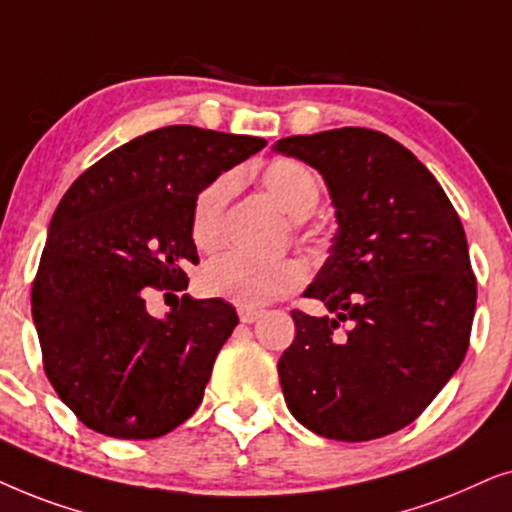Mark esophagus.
<instances>
[{
    "mask_svg": "<svg viewBox=\"0 0 512 512\" xmlns=\"http://www.w3.org/2000/svg\"><path fill=\"white\" fill-rule=\"evenodd\" d=\"M262 316V311L257 309H248V306H243V309H238V318H241V323H255L257 318Z\"/></svg>",
    "mask_w": 512,
    "mask_h": 512,
    "instance_id": "34e87169",
    "label": "esophagus"
}]
</instances>
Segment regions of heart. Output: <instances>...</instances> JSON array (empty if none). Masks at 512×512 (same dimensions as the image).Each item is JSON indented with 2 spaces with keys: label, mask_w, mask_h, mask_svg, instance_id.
Returning <instances> with one entry per match:
<instances>
[{
  "label": "heart",
  "mask_w": 512,
  "mask_h": 512,
  "mask_svg": "<svg viewBox=\"0 0 512 512\" xmlns=\"http://www.w3.org/2000/svg\"><path fill=\"white\" fill-rule=\"evenodd\" d=\"M262 185L274 196L278 206L297 220L311 215L318 206L320 177L311 166L297 159H276L264 166ZM234 192V177L229 173L210 180L192 203L189 234L199 250H215L222 241L224 210ZM306 281L304 264L295 257H260L229 250L210 260L201 271V288L210 297L227 299L238 306H262L290 295Z\"/></svg>",
  "instance_id": "obj_1"
}]
</instances>
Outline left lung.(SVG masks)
I'll return each instance as SVG.
<instances>
[{
  "label": "left lung",
  "mask_w": 512,
  "mask_h": 512,
  "mask_svg": "<svg viewBox=\"0 0 512 512\" xmlns=\"http://www.w3.org/2000/svg\"><path fill=\"white\" fill-rule=\"evenodd\" d=\"M274 149L323 175L339 224L304 292L330 316L292 311L285 403L323 438H384L433 403L468 351L478 283L461 220L431 170L379 131L292 135Z\"/></svg>",
  "instance_id": "8db88e82"
}]
</instances>
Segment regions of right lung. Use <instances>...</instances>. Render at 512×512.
Returning a JSON list of instances; mask_svg holds the SVG:
<instances>
[{"mask_svg": "<svg viewBox=\"0 0 512 512\" xmlns=\"http://www.w3.org/2000/svg\"><path fill=\"white\" fill-rule=\"evenodd\" d=\"M264 145L196 126L156 128L102 156L65 192L32 283V318L46 377L81 424L152 440L201 405L236 309L182 295L156 318L147 295L187 290L185 267L199 262L194 196Z\"/></svg>", "mask_w": 512, "mask_h": 512, "instance_id": "right-lung-1", "label": "right lung"}]
</instances>
